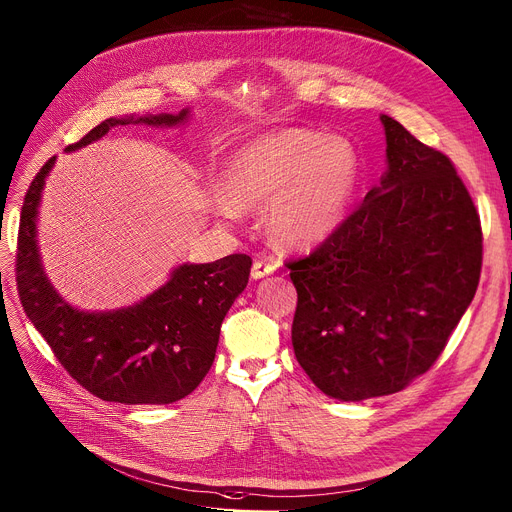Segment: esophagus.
Returning a JSON list of instances; mask_svg holds the SVG:
<instances>
[{
  "mask_svg": "<svg viewBox=\"0 0 512 512\" xmlns=\"http://www.w3.org/2000/svg\"><path fill=\"white\" fill-rule=\"evenodd\" d=\"M277 268H279V262H277V260H273V258H260V260H256L254 266H252V277H254V279H264V277H268V275H273Z\"/></svg>",
  "mask_w": 512,
  "mask_h": 512,
  "instance_id": "34e87169",
  "label": "esophagus"
}]
</instances>
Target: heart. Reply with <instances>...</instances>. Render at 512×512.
<instances>
[{"label": "heart", "mask_w": 512, "mask_h": 512, "mask_svg": "<svg viewBox=\"0 0 512 512\" xmlns=\"http://www.w3.org/2000/svg\"><path fill=\"white\" fill-rule=\"evenodd\" d=\"M359 186V157L345 138L285 130L252 140L223 169L221 213L235 206L266 208V227L289 248H314L345 221Z\"/></svg>", "instance_id": "b5f03b06"}]
</instances>
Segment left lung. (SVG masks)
<instances>
[{"instance_id":"1","label":"left lung","mask_w":512,"mask_h":512,"mask_svg":"<svg viewBox=\"0 0 512 512\" xmlns=\"http://www.w3.org/2000/svg\"><path fill=\"white\" fill-rule=\"evenodd\" d=\"M386 171L341 227L287 264L291 343L324 395H393L430 370L469 308L482 225L453 163L380 115Z\"/></svg>"}]
</instances>
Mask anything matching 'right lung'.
<instances>
[{
	"label": "right lung",
	"instance_id": "obj_1",
	"mask_svg": "<svg viewBox=\"0 0 512 512\" xmlns=\"http://www.w3.org/2000/svg\"><path fill=\"white\" fill-rule=\"evenodd\" d=\"M179 113L109 117L66 153L101 140L111 128L182 126ZM51 157L30 184L20 217L16 283L28 320L37 326L68 374L88 393L124 405H169L188 397L215 362L221 324L250 279L252 258L231 254L215 262H184L140 302L105 312L74 308L51 285L39 252L37 221Z\"/></svg>",
	"mask_w": 512,
	"mask_h": 512
}]
</instances>
